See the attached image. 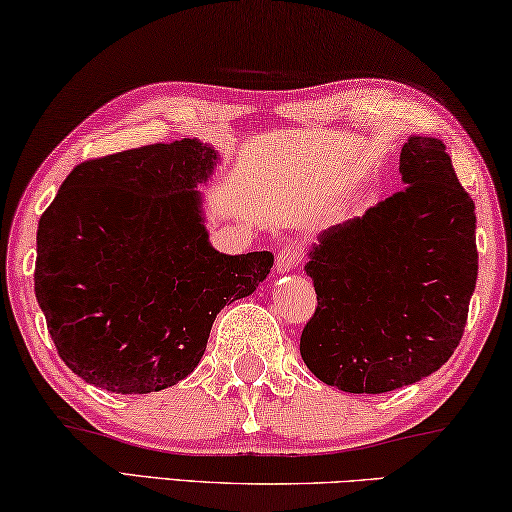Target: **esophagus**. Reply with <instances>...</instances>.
Segmentation results:
<instances>
[{
	"label": "esophagus",
	"instance_id": "1",
	"mask_svg": "<svg viewBox=\"0 0 512 512\" xmlns=\"http://www.w3.org/2000/svg\"><path fill=\"white\" fill-rule=\"evenodd\" d=\"M300 259H303V248L300 246H285L278 253V259H275V269H278V273H289L294 271Z\"/></svg>",
	"mask_w": 512,
	"mask_h": 512
}]
</instances>
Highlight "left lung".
Here are the masks:
<instances>
[{"instance_id":"obj_1","label":"left lung","mask_w":512,"mask_h":512,"mask_svg":"<svg viewBox=\"0 0 512 512\" xmlns=\"http://www.w3.org/2000/svg\"><path fill=\"white\" fill-rule=\"evenodd\" d=\"M399 173L405 189L323 230L305 264L316 310L300 355L342 392L431 376L460 344L476 289V207L444 143L410 136Z\"/></svg>"}]
</instances>
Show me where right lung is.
<instances>
[{"instance_id":"add662e5","label":"right lung","mask_w":512,"mask_h":512,"mask_svg":"<svg viewBox=\"0 0 512 512\" xmlns=\"http://www.w3.org/2000/svg\"><path fill=\"white\" fill-rule=\"evenodd\" d=\"M221 159L198 139L79 164L38 221L36 300L72 373L116 394L177 385L216 314L266 280L269 250L209 243L200 184Z\"/></svg>"}]
</instances>
